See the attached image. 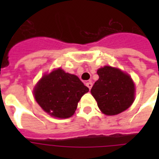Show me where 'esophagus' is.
I'll list each match as a JSON object with an SVG mask.
<instances>
[{"mask_svg":"<svg viewBox=\"0 0 159 159\" xmlns=\"http://www.w3.org/2000/svg\"><path fill=\"white\" fill-rule=\"evenodd\" d=\"M86 85H87V87L89 88V90L92 89V83L91 82H88L86 83Z\"/></svg>","mask_w":159,"mask_h":159,"instance_id":"34e87169","label":"esophagus"}]
</instances>
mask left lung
<instances>
[{"label": "left lung", "instance_id": "left-lung-1", "mask_svg": "<svg viewBox=\"0 0 159 159\" xmlns=\"http://www.w3.org/2000/svg\"><path fill=\"white\" fill-rule=\"evenodd\" d=\"M99 79L91 92L102 112L115 116L125 111L134 101V83L130 76L121 70L105 66L97 70Z\"/></svg>", "mask_w": 159, "mask_h": 159}]
</instances>
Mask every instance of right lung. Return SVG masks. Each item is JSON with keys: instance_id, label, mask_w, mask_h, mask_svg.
<instances>
[{"instance_id": "right-lung-1", "label": "right lung", "mask_w": 159, "mask_h": 159, "mask_svg": "<svg viewBox=\"0 0 159 159\" xmlns=\"http://www.w3.org/2000/svg\"><path fill=\"white\" fill-rule=\"evenodd\" d=\"M88 87L76 76L61 68L43 75L36 84L34 95L40 107L57 118H69L74 114L77 103Z\"/></svg>"}]
</instances>
